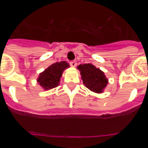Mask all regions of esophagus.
<instances>
[{"mask_svg":"<svg viewBox=\"0 0 148 148\" xmlns=\"http://www.w3.org/2000/svg\"><path fill=\"white\" fill-rule=\"evenodd\" d=\"M70 64L73 67H75V66L77 65V63L75 62V61H70Z\"/></svg>","mask_w":148,"mask_h":148,"instance_id":"obj_1","label":"esophagus"}]
</instances>
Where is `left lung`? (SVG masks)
Returning <instances> with one entry per match:
<instances>
[{
  "instance_id": "obj_1",
  "label": "left lung",
  "mask_w": 148,
  "mask_h": 148,
  "mask_svg": "<svg viewBox=\"0 0 148 148\" xmlns=\"http://www.w3.org/2000/svg\"><path fill=\"white\" fill-rule=\"evenodd\" d=\"M78 69L80 70L82 79L86 87L94 92H103L108 83L104 72L92 64H80L78 66Z\"/></svg>"
}]
</instances>
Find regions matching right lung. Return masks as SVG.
Listing matches in <instances>:
<instances>
[{
  "mask_svg": "<svg viewBox=\"0 0 148 148\" xmlns=\"http://www.w3.org/2000/svg\"><path fill=\"white\" fill-rule=\"evenodd\" d=\"M70 65L66 61L54 63L40 73L37 79L38 83L46 90L58 87L63 72Z\"/></svg>",
  "mask_w": 148,
  "mask_h": 148,
  "instance_id": "add662e5",
  "label": "right lung"
}]
</instances>
